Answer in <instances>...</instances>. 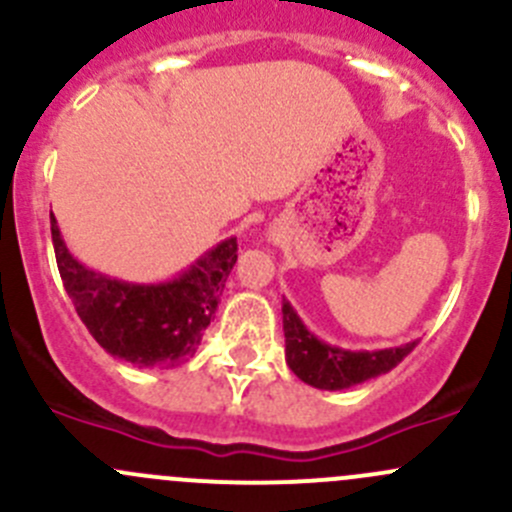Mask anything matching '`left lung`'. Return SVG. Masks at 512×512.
I'll use <instances>...</instances> for the list:
<instances>
[{
	"instance_id": "obj_1",
	"label": "left lung",
	"mask_w": 512,
	"mask_h": 512,
	"mask_svg": "<svg viewBox=\"0 0 512 512\" xmlns=\"http://www.w3.org/2000/svg\"><path fill=\"white\" fill-rule=\"evenodd\" d=\"M282 327H285L287 366L304 384L324 391L349 389L361 381L386 374L396 364H401L404 356H409L416 347V342L391 349H376V352H347V349L332 347L304 327V322L287 299L282 302Z\"/></svg>"
}]
</instances>
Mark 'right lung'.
<instances>
[{
  "label": "right lung",
  "instance_id": "obj_1",
  "mask_svg": "<svg viewBox=\"0 0 512 512\" xmlns=\"http://www.w3.org/2000/svg\"><path fill=\"white\" fill-rule=\"evenodd\" d=\"M51 242L66 294L91 337L138 369H170L195 354L237 262V237H227L173 280L136 285L76 260L54 213Z\"/></svg>",
  "mask_w": 512,
  "mask_h": 512
}]
</instances>
